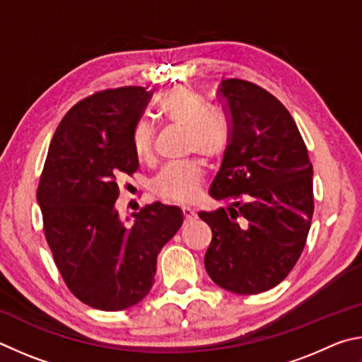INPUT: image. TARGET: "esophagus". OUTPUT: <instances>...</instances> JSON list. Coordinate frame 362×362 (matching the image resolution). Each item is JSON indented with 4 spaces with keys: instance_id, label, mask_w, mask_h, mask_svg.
<instances>
[{
    "instance_id": "obj_1",
    "label": "esophagus",
    "mask_w": 362,
    "mask_h": 362,
    "mask_svg": "<svg viewBox=\"0 0 362 362\" xmlns=\"http://www.w3.org/2000/svg\"><path fill=\"white\" fill-rule=\"evenodd\" d=\"M181 211H182V216H185V219H186V221H189V219H194L195 216H197V213H195V210H194L192 206H187V205L181 206Z\"/></svg>"
}]
</instances>
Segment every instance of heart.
I'll list each match as a JSON object with an SVG mask.
<instances>
[{
  "label": "heart",
  "mask_w": 362,
  "mask_h": 362,
  "mask_svg": "<svg viewBox=\"0 0 362 362\" xmlns=\"http://www.w3.org/2000/svg\"><path fill=\"white\" fill-rule=\"evenodd\" d=\"M160 117L187 133V152H197L206 160L223 156L227 144V132L218 117L208 114L202 97L187 87H175L157 101ZM154 130L149 122L139 120L133 127L132 146L139 160H151ZM205 170L199 160L167 165L152 182V191L165 202H191L200 192Z\"/></svg>",
  "instance_id": "obj_1"
}]
</instances>
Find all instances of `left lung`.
<instances>
[{
	"mask_svg": "<svg viewBox=\"0 0 362 362\" xmlns=\"http://www.w3.org/2000/svg\"><path fill=\"white\" fill-rule=\"evenodd\" d=\"M229 139L210 195L229 208L200 211L213 238L205 269L218 286L259 294L299 261L313 218V167L289 111L265 88L221 81Z\"/></svg>",
	"mask_w": 362,
	"mask_h": 362,
	"instance_id": "1",
	"label": "left lung"
}]
</instances>
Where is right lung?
Segmentation results:
<instances>
[{"instance_id":"obj_1","label":"right lung","mask_w":362,"mask_h":362,"mask_svg":"<svg viewBox=\"0 0 362 362\" xmlns=\"http://www.w3.org/2000/svg\"><path fill=\"white\" fill-rule=\"evenodd\" d=\"M152 92H95L69 110L50 141L36 199L44 235L68 289L86 305L119 312L154 284L157 256L180 230L182 213L160 202L119 219V180L138 170L133 127Z\"/></svg>"}]
</instances>
